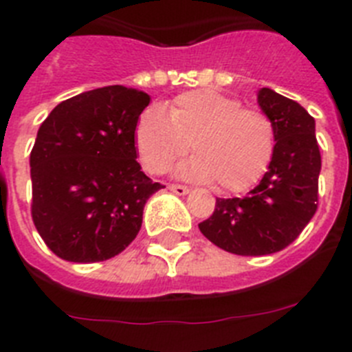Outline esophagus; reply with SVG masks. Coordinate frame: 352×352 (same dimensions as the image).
Listing matches in <instances>:
<instances>
[{"label":"esophagus","mask_w":352,"mask_h":352,"mask_svg":"<svg viewBox=\"0 0 352 352\" xmlns=\"http://www.w3.org/2000/svg\"><path fill=\"white\" fill-rule=\"evenodd\" d=\"M169 190H173L174 194H178V195H185L190 192V188L185 185H169Z\"/></svg>","instance_id":"esophagus-1"}]
</instances>
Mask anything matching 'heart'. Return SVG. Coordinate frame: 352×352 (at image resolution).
Segmentation results:
<instances>
[{
  "label": "heart",
  "mask_w": 352,
  "mask_h": 352,
  "mask_svg": "<svg viewBox=\"0 0 352 352\" xmlns=\"http://www.w3.org/2000/svg\"><path fill=\"white\" fill-rule=\"evenodd\" d=\"M146 170L166 173L192 146L195 157L178 174L214 183L220 192H241L266 173L275 151V129L263 111L214 89L178 95L164 111L146 109L133 130Z\"/></svg>",
  "instance_id": "obj_1"
}]
</instances>
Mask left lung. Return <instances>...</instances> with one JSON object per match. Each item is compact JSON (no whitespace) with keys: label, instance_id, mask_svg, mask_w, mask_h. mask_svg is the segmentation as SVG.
Returning a JSON list of instances; mask_svg holds the SVG:
<instances>
[{"label":"left lung","instance_id":"8db88e82","mask_svg":"<svg viewBox=\"0 0 352 352\" xmlns=\"http://www.w3.org/2000/svg\"><path fill=\"white\" fill-rule=\"evenodd\" d=\"M275 129L268 173L245 197L217 199L199 229L211 243L236 256H266L291 245L317 210L321 151L316 121L298 102L270 88L257 93Z\"/></svg>","mask_w":352,"mask_h":352}]
</instances>
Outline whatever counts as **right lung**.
Masks as SVG:
<instances>
[{"mask_svg":"<svg viewBox=\"0 0 352 352\" xmlns=\"http://www.w3.org/2000/svg\"><path fill=\"white\" fill-rule=\"evenodd\" d=\"M149 95L125 86L61 102L30 155L31 217L56 256L100 263L132 243L149 195L164 188L141 170L133 130Z\"/></svg>","mask_w":352,"mask_h":352,"instance_id":"1","label":"right lung"}]
</instances>
